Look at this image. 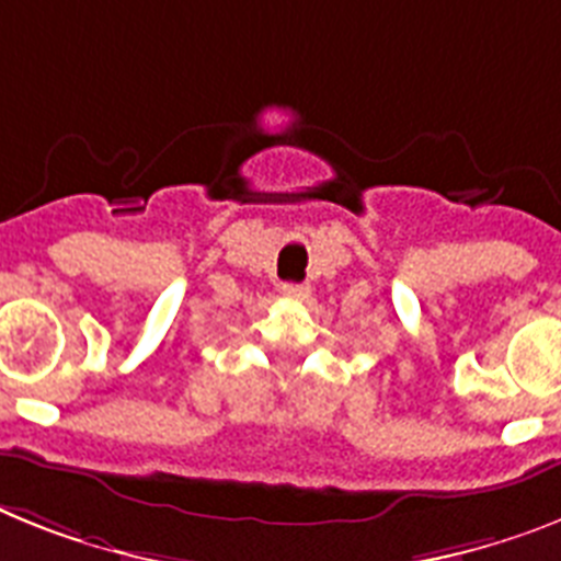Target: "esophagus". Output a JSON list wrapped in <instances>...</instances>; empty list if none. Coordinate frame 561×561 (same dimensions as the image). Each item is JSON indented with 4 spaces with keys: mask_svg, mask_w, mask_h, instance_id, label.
<instances>
[{
    "mask_svg": "<svg viewBox=\"0 0 561 561\" xmlns=\"http://www.w3.org/2000/svg\"><path fill=\"white\" fill-rule=\"evenodd\" d=\"M282 296L290 299V302H305L310 296L308 285H296V282H288V285H282Z\"/></svg>",
    "mask_w": 561,
    "mask_h": 561,
    "instance_id": "esophagus-1",
    "label": "esophagus"
}]
</instances>
